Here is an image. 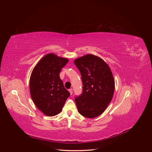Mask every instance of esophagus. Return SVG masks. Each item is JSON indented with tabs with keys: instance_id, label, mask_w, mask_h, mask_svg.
<instances>
[{
	"instance_id": "esophagus-1",
	"label": "esophagus",
	"mask_w": 152,
	"mask_h": 152,
	"mask_svg": "<svg viewBox=\"0 0 152 152\" xmlns=\"http://www.w3.org/2000/svg\"><path fill=\"white\" fill-rule=\"evenodd\" d=\"M69 92H70V94L72 95L73 94V89H69Z\"/></svg>"
}]
</instances>
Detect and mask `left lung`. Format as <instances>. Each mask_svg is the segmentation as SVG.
<instances>
[{"label":"left lung","instance_id":"left-lung-1","mask_svg":"<svg viewBox=\"0 0 152 152\" xmlns=\"http://www.w3.org/2000/svg\"><path fill=\"white\" fill-rule=\"evenodd\" d=\"M82 76L83 91L75 101L79 113L93 118L102 114L112 99L115 80L111 69L103 59L86 54L74 60Z\"/></svg>","mask_w":152,"mask_h":152}]
</instances>
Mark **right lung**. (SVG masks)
Segmentation results:
<instances>
[{
	"label": "right lung",
	"instance_id": "1",
	"mask_svg": "<svg viewBox=\"0 0 152 152\" xmlns=\"http://www.w3.org/2000/svg\"><path fill=\"white\" fill-rule=\"evenodd\" d=\"M68 62V58L49 53L40 59L32 70L29 84L31 98L45 115L52 117L60 113L70 95L59 77L61 68Z\"/></svg>",
	"mask_w": 152,
	"mask_h": 152
}]
</instances>
